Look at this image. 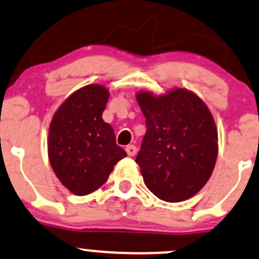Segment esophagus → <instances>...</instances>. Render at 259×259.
Segmentation results:
<instances>
[{"instance_id": "1", "label": "esophagus", "mask_w": 259, "mask_h": 259, "mask_svg": "<svg viewBox=\"0 0 259 259\" xmlns=\"http://www.w3.org/2000/svg\"><path fill=\"white\" fill-rule=\"evenodd\" d=\"M126 152H127V154H128V156L133 157L136 153H137V148H136V146L130 145V146H127V147H126Z\"/></svg>"}]
</instances>
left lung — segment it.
I'll return each instance as SVG.
<instances>
[{
	"instance_id": "obj_1",
	"label": "left lung",
	"mask_w": 259,
	"mask_h": 259,
	"mask_svg": "<svg viewBox=\"0 0 259 259\" xmlns=\"http://www.w3.org/2000/svg\"><path fill=\"white\" fill-rule=\"evenodd\" d=\"M146 132L136 157L143 181L166 202L193 197L209 180L218 154V133L206 103L192 91L161 96L138 92Z\"/></svg>"
}]
</instances>
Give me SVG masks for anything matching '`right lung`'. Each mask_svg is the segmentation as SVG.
I'll return each mask as SVG.
<instances>
[{"label":"right lung","instance_id":"1","mask_svg":"<svg viewBox=\"0 0 259 259\" xmlns=\"http://www.w3.org/2000/svg\"><path fill=\"white\" fill-rule=\"evenodd\" d=\"M110 92L89 84L66 98L52 117L49 131L51 167L63 186L76 196L98 189L114 164L127 156L116 143L110 123L102 119Z\"/></svg>","mask_w":259,"mask_h":259}]
</instances>
